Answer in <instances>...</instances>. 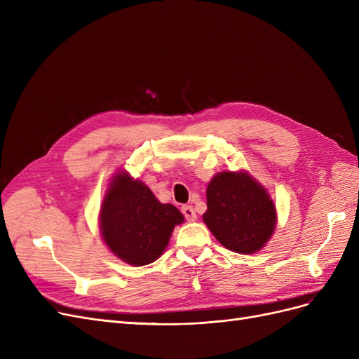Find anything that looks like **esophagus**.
Here are the masks:
<instances>
[{
  "instance_id": "34e87169",
  "label": "esophagus",
  "mask_w": 359,
  "mask_h": 359,
  "mask_svg": "<svg viewBox=\"0 0 359 359\" xmlns=\"http://www.w3.org/2000/svg\"><path fill=\"white\" fill-rule=\"evenodd\" d=\"M181 211H182L184 217H186V219H187L189 222H194V220H196V211L193 210V206H190V205L182 206Z\"/></svg>"
}]
</instances>
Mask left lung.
Wrapping results in <instances>:
<instances>
[{"mask_svg":"<svg viewBox=\"0 0 359 359\" xmlns=\"http://www.w3.org/2000/svg\"><path fill=\"white\" fill-rule=\"evenodd\" d=\"M202 219L223 247L253 255L273 236L277 210L268 190L247 170H223L208 182Z\"/></svg>","mask_w":359,"mask_h":359,"instance_id":"left-lung-1","label":"left lung"}]
</instances>
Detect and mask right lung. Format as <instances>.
<instances>
[{"label":"right lung","mask_w":359,"mask_h":359,"mask_svg":"<svg viewBox=\"0 0 359 359\" xmlns=\"http://www.w3.org/2000/svg\"><path fill=\"white\" fill-rule=\"evenodd\" d=\"M184 215L172 203H161L144 181L127 170L111 178L100 205L99 227L111 253L133 266L153 264L165 252Z\"/></svg>","instance_id":"add662e5"}]
</instances>
